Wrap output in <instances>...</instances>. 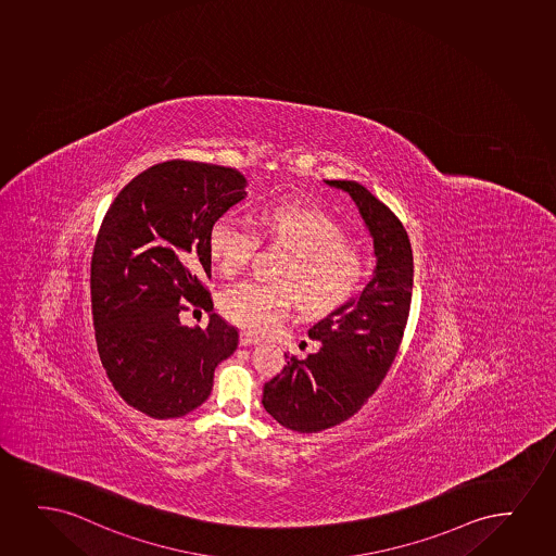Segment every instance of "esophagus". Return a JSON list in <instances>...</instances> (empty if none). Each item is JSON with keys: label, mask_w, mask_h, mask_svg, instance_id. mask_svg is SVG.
Here are the masks:
<instances>
[{"label": "esophagus", "mask_w": 556, "mask_h": 556, "mask_svg": "<svg viewBox=\"0 0 556 556\" xmlns=\"http://www.w3.org/2000/svg\"><path fill=\"white\" fill-rule=\"evenodd\" d=\"M255 344H260V340H257L255 337H252L250 332H242V334H240V345H244V348H247V345Z\"/></svg>", "instance_id": "esophagus-1"}]
</instances>
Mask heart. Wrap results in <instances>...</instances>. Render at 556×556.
Instances as JSON below:
<instances>
[{"instance_id": "b5f03b06", "label": "heart", "mask_w": 556, "mask_h": 556, "mask_svg": "<svg viewBox=\"0 0 556 556\" xmlns=\"http://www.w3.org/2000/svg\"><path fill=\"white\" fill-rule=\"evenodd\" d=\"M268 239L291 250L278 280L242 281L219 296L225 319L252 334L280 327L299 299L306 314H327L357 293L366 265L357 248L348 244L344 229L303 199L286 198L265 204L260 214ZM261 237L232 216H222L208 232V252L219 270L240 275L252 263Z\"/></svg>"}]
</instances>
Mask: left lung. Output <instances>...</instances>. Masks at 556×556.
<instances>
[{
	"label": "left lung",
	"instance_id": "left-lung-1",
	"mask_svg": "<svg viewBox=\"0 0 556 556\" xmlns=\"http://www.w3.org/2000/svg\"><path fill=\"white\" fill-rule=\"evenodd\" d=\"M348 191L374 239L372 280L308 331L319 352L288 358L263 387V406L281 427L319 432L344 422L380 387L408 324L414 255L408 232L394 212L352 180H327Z\"/></svg>",
	"mask_w": 556,
	"mask_h": 556
}]
</instances>
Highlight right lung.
Returning a JSON list of instances; mask_svg holds the SVG:
<instances>
[{"label":"right lung","instance_id":"1","mask_svg":"<svg viewBox=\"0 0 556 556\" xmlns=\"http://www.w3.org/2000/svg\"><path fill=\"white\" fill-rule=\"evenodd\" d=\"M239 170L169 160L142 170L109 206L93 247L92 314L99 357L116 393L154 419L199 408L239 332L218 314L180 324L193 304L212 309L208 232L247 198Z\"/></svg>","mask_w":556,"mask_h":556}]
</instances>
